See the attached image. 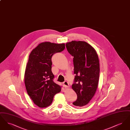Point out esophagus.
<instances>
[{"label":"esophagus","mask_w":130,"mask_h":130,"mask_svg":"<svg viewBox=\"0 0 130 130\" xmlns=\"http://www.w3.org/2000/svg\"><path fill=\"white\" fill-rule=\"evenodd\" d=\"M63 86L65 88H68L69 87V84L68 83L67 81H64L63 83Z\"/></svg>","instance_id":"esophagus-1"}]
</instances>
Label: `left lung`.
<instances>
[{"label": "left lung", "instance_id": "8db88e82", "mask_svg": "<svg viewBox=\"0 0 130 130\" xmlns=\"http://www.w3.org/2000/svg\"><path fill=\"white\" fill-rule=\"evenodd\" d=\"M68 52L74 56V83L72 89L77 99L74 106L86 105L92 99L99 81V58L95 50L85 41H72L66 44Z\"/></svg>", "mask_w": 130, "mask_h": 130}]
</instances>
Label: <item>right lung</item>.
Wrapping results in <instances>:
<instances>
[{"label": "right lung", "mask_w": 130, "mask_h": 130, "mask_svg": "<svg viewBox=\"0 0 130 130\" xmlns=\"http://www.w3.org/2000/svg\"><path fill=\"white\" fill-rule=\"evenodd\" d=\"M65 48L64 43L42 42L29 55L24 74L25 87L34 103L40 108L51 105L54 95L61 91V86L53 80L51 58Z\"/></svg>", "instance_id": "add662e5"}]
</instances>
